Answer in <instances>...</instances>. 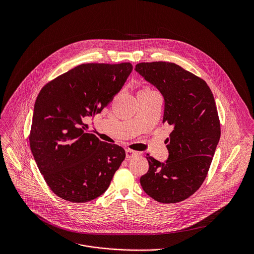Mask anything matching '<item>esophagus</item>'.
Wrapping results in <instances>:
<instances>
[{"label":"esophagus","instance_id":"1","mask_svg":"<svg viewBox=\"0 0 254 254\" xmlns=\"http://www.w3.org/2000/svg\"><path fill=\"white\" fill-rule=\"evenodd\" d=\"M138 152L135 151V150H132V149H126V157L127 158H132L133 156L137 155Z\"/></svg>","mask_w":254,"mask_h":254}]
</instances>
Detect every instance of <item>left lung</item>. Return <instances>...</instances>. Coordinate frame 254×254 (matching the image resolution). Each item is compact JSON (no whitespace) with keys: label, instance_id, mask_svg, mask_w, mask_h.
I'll list each match as a JSON object with an SVG mask.
<instances>
[{"label":"left lung","instance_id":"left-lung-1","mask_svg":"<svg viewBox=\"0 0 254 254\" xmlns=\"http://www.w3.org/2000/svg\"><path fill=\"white\" fill-rule=\"evenodd\" d=\"M135 70L163 96V123L173 129L166 140L168 158L160 162L147 154L141 186L158 202H179L204 181L220 140L213 94L205 81L172 63H142Z\"/></svg>","mask_w":254,"mask_h":254}]
</instances>
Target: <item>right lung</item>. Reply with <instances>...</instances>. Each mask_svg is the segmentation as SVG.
Here are the masks:
<instances>
[{
    "mask_svg": "<svg viewBox=\"0 0 254 254\" xmlns=\"http://www.w3.org/2000/svg\"><path fill=\"white\" fill-rule=\"evenodd\" d=\"M131 64H86L57 77L37 97L30 147L51 190L71 202L102 195L125 158V150L86 131L94 117L121 90Z\"/></svg>",
    "mask_w": 254,
    "mask_h": 254,
    "instance_id": "add662e5",
    "label": "right lung"
}]
</instances>
